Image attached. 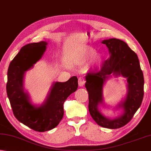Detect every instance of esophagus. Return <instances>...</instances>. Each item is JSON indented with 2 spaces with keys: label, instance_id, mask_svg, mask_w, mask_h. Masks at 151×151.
Listing matches in <instances>:
<instances>
[{
  "label": "esophagus",
  "instance_id": "esophagus-1",
  "mask_svg": "<svg viewBox=\"0 0 151 151\" xmlns=\"http://www.w3.org/2000/svg\"><path fill=\"white\" fill-rule=\"evenodd\" d=\"M85 83V79L83 77H79L78 79V84L79 87H83Z\"/></svg>",
  "mask_w": 151,
  "mask_h": 151
}]
</instances>
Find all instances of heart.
I'll return each mask as SVG.
<instances>
[{
  "label": "heart",
  "mask_w": 151,
  "mask_h": 151,
  "mask_svg": "<svg viewBox=\"0 0 151 151\" xmlns=\"http://www.w3.org/2000/svg\"><path fill=\"white\" fill-rule=\"evenodd\" d=\"M96 50L92 47H85L81 49L80 52L77 55L75 58L76 64L78 66H82L87 64L95 57V60L96 63H99L101 61V56L96 55Z\"/></svg>",
  "instance_id": "obj_1"
}]
</instances>
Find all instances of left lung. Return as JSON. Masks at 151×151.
<instances>
[{
  "label": "left lung",
  "mask_w": 151,
  "mask_h": 151,
  "mask_svg": "<svg viewBox=\"0 0 151 151\" xmlns=\"http://www.w3.org/2000/svg\"><path fill=\"white\" fill-rule=\"evenodd\" d=\"M102 43L106 45L110 56L103 62L99 72H88L85 76V88L89 93V110L99 126L118 129L128 123L141 106L144 95L143 73L137 55L124 41L113 38L104 40ZM112 73L127 78L129 91L125 101L120 105L124 109V114L110 120L100 112L98 105L102 102L103 84Z\"/></svg>",
  "instance_id": "1"
}]
</instances>
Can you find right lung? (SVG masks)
<instances>
[{
	"mask_svg": "<svg viewBox=\"0 0 151 151\" xmlns=\"http://www.w3.org/2000/svg\"><path fill=\"white\" fill-rule=\"evenodd\" d=\"M47 42H33L23 47L11 61L8 70L6 92L17 120L36 132L55 128L64 116L63 104L78 87V79L73 76L66 82H56L47 101L40 107L31 103L23 87L24 73L33 66L46 50Z\"/></svg>",
	"mask_w": 151,
	"mask_h": 151,
	"instance_id": "1",
	"label": "right lung"
}]
</instances>
